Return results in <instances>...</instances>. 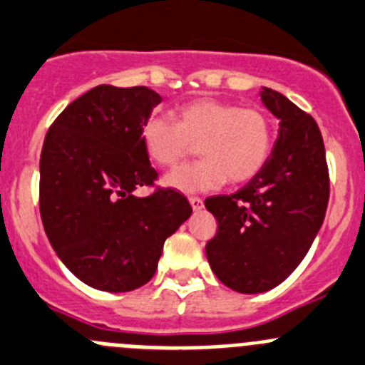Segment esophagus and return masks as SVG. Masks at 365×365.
Returning a JSON list of instances; mask_svg holds the SVG:
<instances>
[{
    "mask_svg": "<svg viewBox=\"0 0 365 365\" xmlns=\"http://www.w3.org/2000/svg\"><path fill=\"white\" fill-rule=\"evenodd\" d=\"M190 206H192L193 211H200L204 207V202L202 199H199V197H190Z\"/></svg>",
    "mask_w": 365,
    "mask_h": 365,
    "instance_id": "34e87169",
    "label": "esophagus"
}]
</instances>
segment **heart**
<instances>
[{"mask_svg": "<svg viewBox=\"0 0 365 365\" xmlns=\"http://www.w3.org/2000/svg\"><path fill=\"white\" fill-rule=\"evenodd\" d=\"M141 143L152 163L165 168L197 152L204 159L165 177L168 188L202 193L245 185L269 161L274 147L272 121L263 110L217 98H199L173 110V121L152 116L141 127Z\"/></svg>", "mask_w": 365, "mask_h": 365, "instance_id": "1", "label": "heart"}]
</instances>
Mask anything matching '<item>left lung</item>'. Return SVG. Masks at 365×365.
I'll use <instances>...</instances> for the list:
<instances>
[{"label":"left lung","instance_id":"1","mask_svg":"<svg viewBox=\"0 0 365 365\" xmlns=\"http://www.w3.org/2000/svg\"><path fill=\"white\" fill-rule=\"evenodd\" d=\"M259 96L279 120L265 168L237 193L204 200L218 222L206 244L207 262L225 287L240 294L267 292L296 270L329 199L324 143L314 118L269 88Z\"/></svg>","mask_w":365,"mask_h":365}]
</instances>
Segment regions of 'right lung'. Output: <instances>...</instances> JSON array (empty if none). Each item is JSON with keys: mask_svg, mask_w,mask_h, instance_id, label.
Instances as JSON below:
<instances>
[{"mask_svg": "<svg viewBox=\"0 0 365 365\" xmlns=\"http://www.w3.org/2000/svg\"><path fill=\"white\" fill-rule=\"evenodd\" d=\"M161 100L145 86H96L69 103L44 138V231L61 262L96 290L130 292L148 283L165 240L192 215L172 188L134 195L158 177L141 127Z\"/></svg>", "mask_w": 365, "mask_h": 365, "instance_id": "1", "label": "right lung"}]
</instances>
